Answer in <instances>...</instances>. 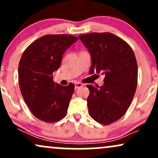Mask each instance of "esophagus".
<instances>
[{"label":"esophagus","instance_id":"obj_1","mask_svg":"<svg viewBox=\"0 0 158 158\" xmlns=\"http://www.w3.org/2000/svg\"><path fill=\"white\" fill-rule=\"evenodd\" d=\"M82 84H81V82H76L75 83V89L77 90V88H80V87H81L82 86Z\"/></svg>","mask_w":158,"mask_h":158}]
</instances>
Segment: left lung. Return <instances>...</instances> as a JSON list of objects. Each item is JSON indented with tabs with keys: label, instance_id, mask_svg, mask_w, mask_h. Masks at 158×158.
I'll list each match as a JSON object with an SVG mask.
<instances>
[{
	"label": "left lung",
	"instance_id": "8db88e82",
	"mask_svg": "<svg viewBox=\"0 0 158 158\" xmlns=\"http://www.w3.org/2000/svg\"><path fill=\"white\" fill-rule=\"evenodd\" d=\"M91 55L90 73L105 74L101 87L87 85L90 117L97 123L109 125L126 114L132 102L137 85V64L128 43L110 32L79 35Z\"/></svg>",
	"mask_w": 158,
	"mask_h": 158
}]
</instances>
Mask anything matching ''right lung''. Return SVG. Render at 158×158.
<instances>
[{
	"label": "right lung",
	"mask_w": 158,
	"mask_h": 158,
	"mask_svg": "<svg viewBox=\"0 0 158 158\" xmlns=\"http://www.w3.org/2000/svg\"><path fill=\"white\" fill-rule=\"evenodd\" d=\"M76 36L46 35L27 47L19 64V87L30 111L40 120L55 123L66 116L75 85L53 81L52 72L60 67L68 48Z\"/></svg>",
	"instance_id": "add662e5"
}]
</instances>
